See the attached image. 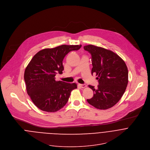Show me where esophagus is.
Masks as SVG:
<instances>
[{"label": "esophagus", "mask_w": 150, "mask_h": 150, "mask_svg": "<svg viewBox=\"0 0 150 150\" xmlns=\"http://www.w3.org/2000/svg\"><path fill=\"white\" fill-rule=\"evenodd\" d=\"M79 87H80L81 88H85L86 87V85L85 84H79L78 85Z\"/></svg>", "instance_id": "obj_1"}]
</instances>
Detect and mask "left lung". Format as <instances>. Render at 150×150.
<instances>
[{
  "label": "left lung",
  "mask_w": 150,
  "mask_h": 150,
  "mask_svg": "<svg viewBox=\"0 0 150 150\" xmlns=\"http://www.w3.org/2000/svg\"><path fill=\"white\" fill-rule=\"evenodd\" d=\"M92 56V74L96 73L97 88L89 85L93 96L88 102L96 109L106 110L114 106L123 95L129 81L128 69L117 54L104 48L88 45L83 47Z\"/></svg>",
  "instance_id": "1"
}]
</instances>
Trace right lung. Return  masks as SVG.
Masks as SVG:
<instances>
[{"mask_svg":"<svg viewBox=\"0 0 150 150\" xmlns=\"http://www.w3.org/2000/svg\"><path fill=\"white\" fill-rule=\"evenodd\" d=\"M81 45H62L38 51L25 68L24 79L26 90L33 103L40 110L55 112L67 103L75 83L55 81V75L62 74V61L72 51L78 50Z\"/></svg>","mask_w":150,"mask_h":150,"instance_id":"add662e5","label":"right lung"}]
</instances>
